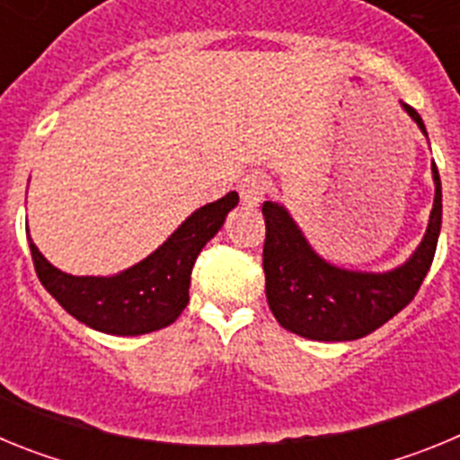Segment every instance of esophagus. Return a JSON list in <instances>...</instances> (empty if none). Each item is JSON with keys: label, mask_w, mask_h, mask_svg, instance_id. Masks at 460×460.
<instances>
[{"label": "esophagus", "mask_w": 460, "mask_h": 460, "mask_svg": "<svg viewBox=\"0 0 460 460\" xmlns=\"http://www.w3.org/2000/svg\"><path fill=\"white\" fill-rule=\"evenodd\" d=\"M270 189V180H267V174L262 172H251L246 174L242 181H239V198H242L243 205H258L262 200V195L267 193Z\"/></svg>", "instance_id": "34e87169"}]
</instances>
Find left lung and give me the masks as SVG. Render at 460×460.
Wrapping results in <instances>:
<instances>
[{
	"instance_id": "left-lung-1",
	"label": "left lung",
	"mask_w": 460,
	"mask_h": 460,
	"mask_svg": "<svg viewBox=\"0 0 460 460\" xmlns=\"http://www.w3.org/2000/svg\"><path fill=\"white\" fill-rule=\"evenodd\" d=\"M426 136L420 112L405 105ZM436 200L429 227L405 265L385 274L348 271L329 265L311 249L292 217L279 202L262 205L265 217V292L274 318L292 334L311 341H355L392 320L414 299L436 255L442 226V186L433 164Z\"/></svg>"
}]
</instances>
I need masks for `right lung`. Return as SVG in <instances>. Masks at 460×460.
Wrapping results in <instances>:
<instances>
[{
  "instance_id": "1",
  "label": "right lung",
  "mask_w": 460,
  "mask_h": 460,
  "mask_svg": "<svg viewBox=\"0 0 460 460\" xmlns=\"http://www.w3.org/2000/svg\"><path fill=\"white\" fill-rule=\"evenodd\" d=\"M237 202L239 195L230 190L221 200L195 209L152 255L115 276L64 274L30 239L36 276L59 306L87 327L112 336L149 334L180 318L189 304L195 260Z\"/></svg>"
}]
</instances>
